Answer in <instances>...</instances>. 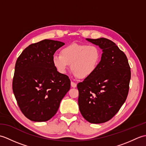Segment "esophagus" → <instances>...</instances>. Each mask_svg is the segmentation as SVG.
Instances as JSON below:
<instances>
[{"mask_svg": "<svg viewBox=\"0 0 146 146\" xmlns=\"http://www.w3.org/2000/svg\"><path fill=\"white\" fill-rule=\"evenodd\" d=\"M76 83H75V82H71V86H72L73 88H75V87H76Z\"/></svg>", "mask_w": 146, "mask_h": 146, "instance_id": "1", "label": "esophagus"}]
</instances>
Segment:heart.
I'll return each mask as SVG.
<instances>
[{"mask_svg": "<svg viewBox=\"0 0 146 146\" xmlns=\"http://www.w3.org/2000/svg\"><path fill=\"white\" fill-rule=\"evenodd\" d=\"M100 59V51L96 46L73 43L62 49L60 54H54L52 61L60 73H66L71 64L74 75L85 79L94 73Z\"/></svg>", "mask_w": 146, "mask_h": 146, "instance_id": "obj_1", "label": "heart"}]
</instances>
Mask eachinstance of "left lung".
I'll list each match as a JSON object with an SVG mask.
<instances>
[{"label": "left lung", "instance_id": "obj_1", "mask_svg": "<svg viewBox=\"0 0 146 146\" xmlns=\"http://www.w3.org/2000/svg\"><path fill=\"white\" fill-rule=\"evenodd\" d=\"M103 51L97 70L78 83V105L82 116L92 123L110 120L127 97L131 77L127 58L115 43L106 38L86 39Z\"/></svg>", "mask_w": 146, "mask_h": 146}]
</instances>
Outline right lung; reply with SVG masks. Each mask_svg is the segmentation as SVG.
I'll use <instances>...</instances> for the list:
<instances>
[{"label": "right lung", "mask_w": 146, "mask_h": 146, "mask_svg": "<svg viewBox=\"0 0 146 146\" xmlns=\"http://www.w3.org/2000/svg\"><path fill=\"white\" fill-rule=\"evenodd\" d=\"M64 44L51 39L33 43L16 61L12 90L21 111L31 120L51 119L70 89L69 77L59 73L52 61L55 51Z\"/></svg>", "instance_id": "1"}]
</instances>
